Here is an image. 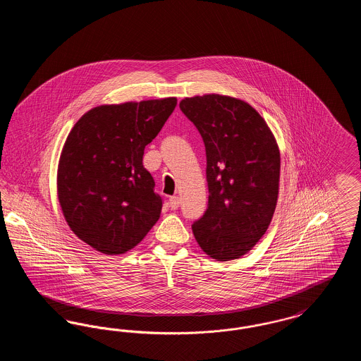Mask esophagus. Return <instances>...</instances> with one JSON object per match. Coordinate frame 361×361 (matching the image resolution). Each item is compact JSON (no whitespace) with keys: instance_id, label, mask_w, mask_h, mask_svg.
Masks as SVG:
<instances>
[{"instance_id":"esophagus-1","label":"esophagus","mask_w":361,"mask_h":361,"mask_svg":"<svg viewBox=\"0 0 361 361\" xmlns=\"http://www.w3.org/2000/svg\"><path fill=\"white\" fill-rule=\"evenodd\" d=\"M169 207H171V209H177L180 207V197L178 196H172L169 199Z\"/></svg>"}]
</instances>
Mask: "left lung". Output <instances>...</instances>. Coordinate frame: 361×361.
Instances as JSON below:
<instances>
[{
	"mask_svg": "<svg viewBox=\"0 0 361 361\" xmlns=\"http://www.w3.org/2000/svg\"><path fill=\"white\" fill-rule=\"evenodd\" d=\"M206 146L208 207L192 224L209 257L246 255L265 234L275 212L280 152L257 111L240 99L204 94L181 100Z\"/></svg>",
	"mask_w": 361,
	"mask_h": 361,
	"instance_id": "8db88e82",
	"label": "left lung"
}]
</instances>
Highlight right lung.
I'll return each instance as SVG.
<instances>
[{"label":"right lung","instance_id":"right-lung-1","mask_svg":"<svg viewBox=\"0 0 361 361\" xmlns=\"http://www.w3.org/2000/svg\"><path fill=\"white\" fill-rule=\"evenodd\" d=\"M176 105V97L100 105L70 131L58 165L59 204L71 231L104 255L128 252L159 219L162 199L142 161Z\"/></svg>","mask_w":361,"mask_h":361}]
</instances>
